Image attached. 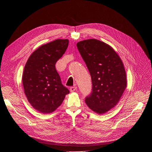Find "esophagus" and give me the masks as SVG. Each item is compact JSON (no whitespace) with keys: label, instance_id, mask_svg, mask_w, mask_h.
<instances>
[{"label":"esophagus","instance_id":"esophagus-1","mask_svg":"<svg viewBox=\"0 0 152 152\" xmlns=\"http://www.w3.org/2000/svg\"><path fill=\"white\" fill-rule=\"evenodd\" d=\"M70 91H71V92H74V91L77 89V87H75V86H72V87H70Z\"/></svg>","mask_w":152,"mask_h":152}]
</instances>
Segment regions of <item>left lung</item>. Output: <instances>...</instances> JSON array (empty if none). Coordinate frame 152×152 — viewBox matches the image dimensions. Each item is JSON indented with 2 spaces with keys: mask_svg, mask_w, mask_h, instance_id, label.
Returning a JSON list of instances; mask_svg holds the SVG:
<instances>
[{
  "mask_svg": "<svg viewBox=\"0 0 152 152\" xmlns=\"http://www.w3.org/2000/svg\"><path fill=\"white\" fill-rule=\"evenodd\" d=\"M77 47L89 71L93 84L85 102L96 113H104L117 104L126 87L122 61L112 47L98 40H82Z\"/></svg>",
  "mask_w": 152,
  "mask_h": 152,
  "instance_id": "left-lung-1",
  "label": "left lung"
}]
</instances>
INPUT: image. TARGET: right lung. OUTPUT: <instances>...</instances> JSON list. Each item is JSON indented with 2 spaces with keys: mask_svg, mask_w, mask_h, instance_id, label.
I'll use <instances>...</instances> for the list:
<instances>
[{
  "mask_svg": "<svg viewBox=\"0 0 152 152\" xmlns=\"http://www.w3.org/2000/svg\"><path fill=\"white\" fill-rule=\"evenodd\" d=\"M68 39H57L39 48L27 61L22 81L29 103L40 113L54 112L70 91L61 84L55 64L68 48Z\"/></svg>",
  "mask_w": 152,
  "mask_h": 152,
  "instance_id": "obj_1",
  "label": "right lung"
}]
</instances>
